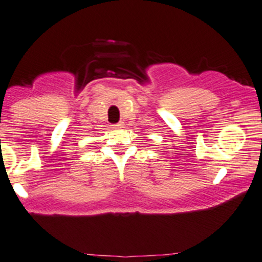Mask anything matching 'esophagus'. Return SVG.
<instances>
[{"instance_id":"34e87169","label":"esophagus","mask_w":262,"mask_h":262,"mask_svg":"<svg viewBox=\"0 0 262 262\" xmlns=\"http://www.w3.org/2000/svg\"><path fill=\"white\" fill-rule=\"evenodd\" d=\"M112 128H115V129H121V128H124V123H123V122L115 123V124H112Z\"/></svg>"}]
</instances>
